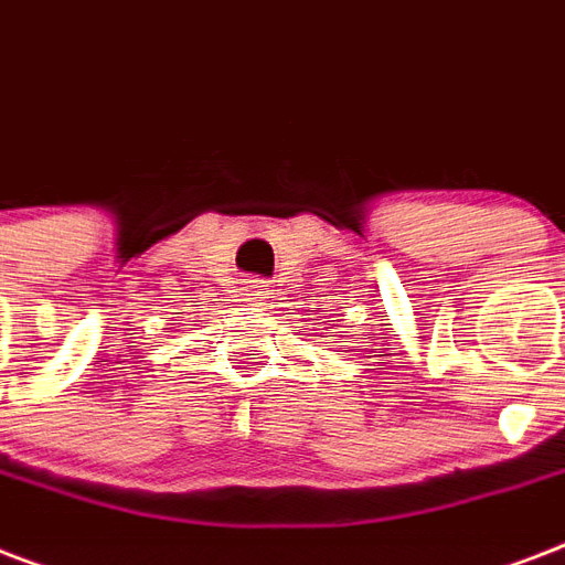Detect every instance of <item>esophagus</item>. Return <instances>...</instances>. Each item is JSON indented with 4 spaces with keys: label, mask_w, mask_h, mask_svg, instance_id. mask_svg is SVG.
Wrapping results in <instances>:
<instances>
[{
    "label": "esophagus",
    "mask_w": 565,
    "mask_h": 565,
    "mask_svg": "<svg viewBox=\"0 0 565 565\" xmlns=\"http://www.w3.org/2000/svg\"><path fill=\"white\" fill-rule=\"evenodd\" d=\"M244 291H247V297H244V300H250V303L256 306L265 300V295H268V286H265L262 279H247V282H244Z\"/></svg>",
    "instance_id": "obj_1"
}]
</instances>
